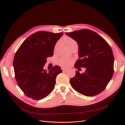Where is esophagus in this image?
<instances>
[{
  "label": "esophagus",
  "instance_id": "1",
  "mask_svg": "<svg viewBox=\"0 0 125 125\" xmlns=\"http://www.w3.org/2000/svg\"><path fill=\"white\" fill-rule=\"evenodd\" d=\"M61 69L63 71H67L68 70L67 69H66V68H61Z\"/></svg>",
  "mask_w": 125,
  "mask_h": 125
}]
</instances>
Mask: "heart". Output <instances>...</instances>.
Returning a JSON list of instances; mask_svg holds the SVG:
<instances>
[{"mask_svg":"<svg viewBox=\"0 0 125 125\" xmlns=\"http://www.w3.org/2000/svg\"><path fill=\"white\" fill-rule=\"evenodd\" d=\"M63 41L65 43H66L69 46V47L71 50L75 47L78 46V43L77 42L73 39L71 38V37H65L63 38ZM59 45H60V42L58 41L56 43L54 46V50L55 52L57 51ZM73 61V59L62 57L58 60L57 63L60 66L64 67H69L71 64L72 63Z\"/></svg>","mask_w":125,"mask_h":125,"instance_id":"1","label":"heart"}]
</instances>
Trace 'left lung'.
<instances>
[{"instance_id":"8db88e82","label":"left lung","mask_w":125,"mask_h":125,"mask_svg":"<svg viewBox=\"0 0 125 125\" xmlns=\"http://www.w3.org/2000/svg\"><path fill=\"white\" fill-rule=\"evenodd\" d=\"M66 35L75 40L79 48L75 68H86L84 73L76 71L70 84L79 93L93 96L101 93L111 79L114 72V56L110 46L96 32L82 29Z\"/></svg>"}]
</instances>
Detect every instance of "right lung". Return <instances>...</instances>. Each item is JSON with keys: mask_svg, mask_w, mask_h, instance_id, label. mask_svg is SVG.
I'll use <instances>...</instances> for the list:
<instances>
[{"mask_svg": "<svg viewBox=\"0 0 125 125\" xmlns=\"http://www.w3.org/2000/svg\"><path fill=\"white\" fill-rule=\"evenodd\" d=\"M62 35V32H36L26 39L16 52L13 61L15 76L27 96L41 100L54 89L56 76L62 70L55 66L47 72L43 67L46 58L53 55L55 45Z\"/></svg>", "mask_w": 125, "mask_h": 125, "instance_id": "obj_1", "label": "right lung"}]
</instances>
